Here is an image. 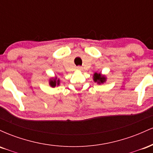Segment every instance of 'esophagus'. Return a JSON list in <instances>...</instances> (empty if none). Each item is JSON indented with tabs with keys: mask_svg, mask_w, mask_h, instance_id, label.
I'll return each instance as SVG.
<instances>
[{
	"mask_svg": "<svg viewBox=\"0 0 153 153\" xmlns=\"http://www.w3.org/2000/svg\"><path fill=\"white\" fill-rule=\"evenodd\" d=\"M77 69H78V71H81V70H82V67L78 66V67H77Z\"/></svg>",
	"mask_w": 153,
	"mask_h": 153,
	"instance_id": "1",
	"label": "esophagus"
}]
</instances>
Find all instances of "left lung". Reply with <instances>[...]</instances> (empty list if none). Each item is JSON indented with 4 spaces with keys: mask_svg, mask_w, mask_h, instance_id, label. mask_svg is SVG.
Here are the masks:
<instances>
[{
    "mask_svg": "<svg viewBox=\"0 0 153 153\" xmlns=\"http://www.w3.org/2000/svg\"><path fill=\"white\" fill-rule=\"evenodd\" d=\"M94 80L95 82H98L99 83H103V82L106 81V78L103 75H101V73H95L94 76Z\"/></svg>",
    "mask_w": 153,
    "mask_h": 153,
    "instance_id": "obj_1",
    "label": "left lung"
}]
</instances>
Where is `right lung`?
Masks as SVG:
<instances>
[{
	"instance_id": "right-lung-1",
	"label": "right lung",
	"mask_w": 153,
	"mask_h": 153,
	"mask_svg": "<svg viewBox=\"0 0 153 153\" xmlns=\"http://www.w3.org/2000/svg\"><path fill=\"white\" fill-rule=\"evenodd\" d=\"M50 85L52 87H55L56 85H59V80H56V78L55 79H53V80H50Z\"/></svg>"
}]
</instances>
